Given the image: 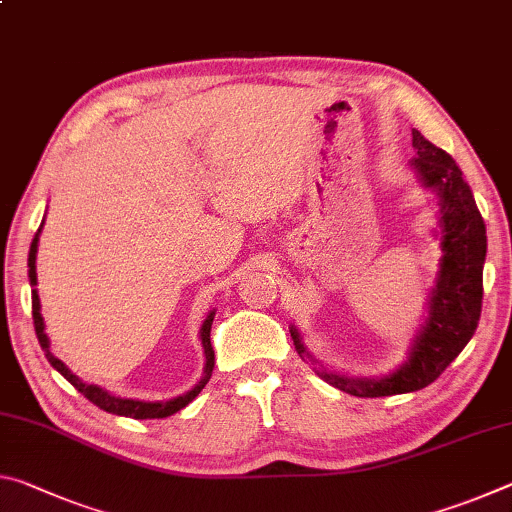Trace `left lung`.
Listing matches in <instances>:
<instances>
[{
  "label": "left lung",
  "mask_w": 512,
  "mask_h": 512,
  "mask_svg": "<svg viewBox=\"0 0 512 512\" xmlns=\"http://www.w3.org/2000/svg\"><path fill=\"white\" fill-rule=\"evenodd\" d=\"M413 149L418 153L411 160L413 169L418 171L422 185L440 198L443 259L436 287L429 296V318L415 336L409 361L379 379L345 377L316 368L318 377L327 384L357 397L400 395L429 386L463 352L481 318L483 262L488 250L483 216L452 155L424 140L415 128ZM291 339L300 357L311 359L296 327H291Z\"/></svg>",
  "instance_id": "obj_1"
}]
</instances>
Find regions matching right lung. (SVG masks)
Masks as SVG:
<instances>
[{"instance_id": "right-lung-1", "label": "right lung", "mask_w": 512, "mask_h": 512, "mask_svg": "<svg viewBox=\"0 0 512 512\" xmlns=\"http://www.w3.org/2000/svg\"><path fill=\"white\" fill-rule=\"evenodd\" d=\"M42 230V225H40ZM40 230L36 232V237L31 241V250H29V282H31V305H33V327H36V334H38V341H40V348L45 350V357L49 359L51 366H54L60 375H63L69 384H72L76 391L81 395L88 397L92 404H97L99 409L108 411V413H115V415H124V418H135V420H151V418H167V415H173L180 409H185V406L194 400V397L203 391L207 381L212 377V370H214V350H212V341H210V332H212V320H214V311H210V316L205 318V323L201 327V343H203V350H205V375L203 379L198 381V384L192 388V391L185 393V395H178L173 397V400L167 402H140V400H124V397H115L110 395L108 391H103V388L94 386V384H85L79 377L74 375L72 370H69L63 361L56 359L54 354L49 350V339L45 334V320H42L40 314V298H38V291H36V284H38V273H36V255H38V237H40Z\"/></svg>"}]
</instances>
